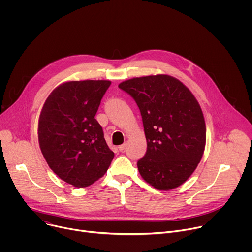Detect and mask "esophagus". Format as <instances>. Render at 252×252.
I'll use <instances>...</instances> for the list:
<instances>
[{
  "label": "esophagus",
  "mask_w": 252,
  "mask_h": 252,
  "mask_svg": "<svg viewBox=\"0 0 252 252\" xmlns=\"http://www.w3.org/2000/svg\"><path fill=\"white\" fill-rule=\"evenodd\" d=\"M126 148V143H123V145H121V146L119 147V151H120V152H123V151H125Z\"/></svg>",
  "instance_id": "esophagus-1"
}]
</instances>
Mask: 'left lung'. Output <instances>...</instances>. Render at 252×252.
I'll use <instances>...</instances> for the list:
<instances>
[{"label":"left lung","mask_w":252,"mask_h":252,"mask_svg":"<svg viewBox=\"0 0 252 252\" xmlns=\"http://www.w3.org/2000/svg\"><path fill=\"white\" fill-rule=\"evenodd\" d=\"M136 102L147 153L137 161L145 181L159 190L182 186L199 163L206 140L200 105L191 92L167 75L133 78L119 85Z\"/></svg>","instance_id":"left-lung-1"}]
</instances>
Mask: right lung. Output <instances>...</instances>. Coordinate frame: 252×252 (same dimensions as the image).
Instances as JSON below:
<instances>
[{
    "label": "right lung",
    "instance_id": "obj_1",
    "mask_svg": "<svg viewBox=\"0 0 252 252\" xmlns=\"http://www.w3.org/2000/svg\"><path fill=\"white\" fill-rule=\"evenodd\" d=\"M110 81H73L56 88L39 120V143L51 169L63 182L86 188L103 176L115 154L94 119Z\"/></svg>",
    "mask_w": 252,
    "mask_h": 252
}]
</instances>
